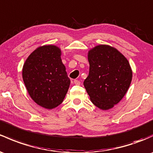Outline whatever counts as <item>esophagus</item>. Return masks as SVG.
<instances>
[{
	"label": "esophagus",
	"mask_w": 153,
	"mask_h": 153,
	"mask_svg": "<svg viewBox=\"0 0 153 153\" xmlns=\"http://www.w3.org/2000/svg\"><path fill=\"white\" fill-rule=\"evenodd\" d=\"M74 83L75 85H80L81 84V81H78V80H74Z\"/></svg>",
	"instance_id": "1"
}]
</instances>
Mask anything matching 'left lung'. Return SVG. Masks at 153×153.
<instances>
[{
    "instance_id": "8db88e82",
    "label": "left lung",
    "mask_w": 153,
    "mask_h": 153,
    "mask_svg": "<svg viewBox=\"0 0 153 153\" xmlns=\"http://www.w3.org/2000/svg\"><path fill=\"white\" fill-rule=\"evenodd\" d=\"M89 73L83 85L94 105L111 108L126 94L132 80L129 62L121 53L108 45L96 46L89 52Z\"/></svg>"
}]
</instances>
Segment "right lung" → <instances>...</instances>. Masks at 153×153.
<instances>
[{
    "label": "right lung",
    "instance_id": "right-lung-1",
    "mask_svg": "<svg viewBox=\"0 0 153 153\" xmlns=\"http://www.w3.org/2000/svg\"><path fill=\"white\" fill-rule=\"evenodd\" d=\"M65 70L56 46L38 48L28 56L22 68V78L35 102L52 109L63 102L70 84Z\"/></svg>",
    "mask_w": 153,
    "mask_h": 153
}]
</instances>
